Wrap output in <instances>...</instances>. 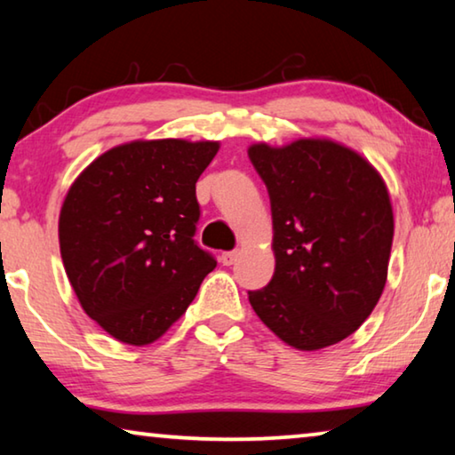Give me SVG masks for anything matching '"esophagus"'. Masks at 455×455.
<instances>
[{
  "mask_svg": "<svg viewBox=\"0 0 455 455\" xmlns=\"http://www.w3.org/2000/svg\"><path fill=\"white\" fill-rule=\"evenodd\" d=\"M237 256H240V251H235V250L223 251V254H221V264H223V267H232V264L237 260Z\"/></svg>",
  "mask_w": 455,
  "mask_h": 455,
  "instance_id": "34e87169",
  "label": "esophagus"
}]
</instances>
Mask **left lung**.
<instances>
[{
  "label": "left lung",
  "instance_id": "obj_1",
  "mask_svg": "<svg viewBox=\"0 0 455 455\" xmlns=\"http://www.w3.org/2000/svg\"><path fill=\"white\" fill-rule=\"evenodd\" d=\"M268 188L276 267L251 309L284 344L315 352L364 323L387 284L395 235L380 172L330 138L251 144Z\"/></svg>",
  "mask_w": 455,
  "mask_h": 455
}]
</instances>
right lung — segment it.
Segmentation results:
<instances>
[{"label":"right lung","mask_w":455,"mask_h":455,"mask_svg":"<svg viewBox=\"0 0 455 455\" xmlns=\"http://www.w3.org/2000/svg\"><path fill=\"white\" fill-rule=\"evenodd\" d=\"M220 142L134 140L97 156L68 188L59 243L83 311L111 338L148 346L191 305L218 262L193 240L195 183Z\"/></svg>","instance_id":"right-lung-1"}]
</instances>
